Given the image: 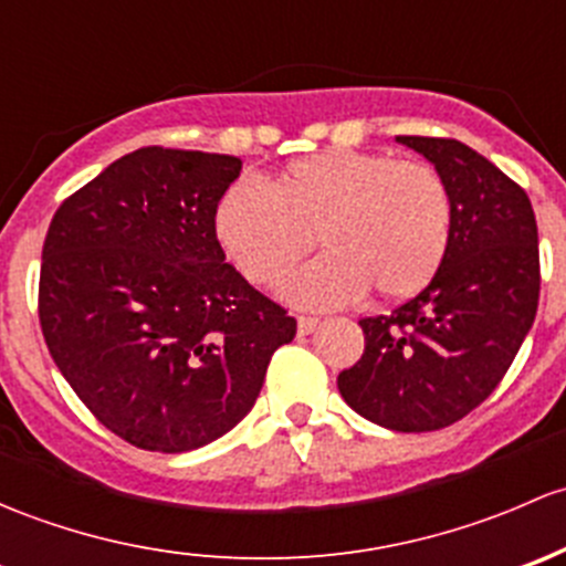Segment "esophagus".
<instances>
[{
	"label": "esophagus",
	"instance_id": "34e87169",
	"mask_svg": "<svg viewBox=\"0 0 566 566\" xmlns=\"http://www.w3.org/2000/svg\"><path fill=\"white\" fill-rule=\"evenodd\" d=\"M318 324H322V318H316V316L296 318V329H300V335H311V332L318 329Z\"/></svg>",
	"mask_w": 566,
	"mask_h": 566
}]
</instances>
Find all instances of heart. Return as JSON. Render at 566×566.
<instances>
[{"instance_id": "obj_1", "label": "heart", "mask_w": 566, "mask_h": 566, "mask_svg": "<svg viewBox=\"0 0 566 566\" xmlns=\"http://www.w3.org/2000/svg\"><path fill=\"white\" fill-rule=\"evenodd\" d=\"M318 242L326 253L283 283L300 307H340L373 289L384 300L417 294L450 248L452 201L428 163L326 149L289 163L272 188L237 182L220 198L214 234L261 285L281 283Z\"/></svg>"}]
</instances>
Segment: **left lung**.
I'll use <instances>...</instances> for the list:
<instances>
[{"label":"left lung","mask_w":566,"mask_h":566,"mask_svg":"<svg viewBox=\"0 0 566 566\" xmlns=\"http://www.w3.org/2000/svg\"><path fill=\"white\" fill-rule=\"evenodd\" d=\"M444 179L452 234L433 281L389 316L363 318L365 354L337 376L359 417L422 433L482 403L526 340L539 302L537 220L528 196L455 138L398 136Z\"/></svg>","instance_id":"1"}]
</instances>
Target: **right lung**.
Listing matches in <instances>:
<instances>
[{"mask_svg": "<svg viewBox=\"0 0 566 566\" xmlns=\"http://www.w3.org/2000/svg\"><path fill=\"white\" fill-rule=\"evenodd\" d=\"M234 155L144 147L56 209L40 326L73 392L119 439L190 452L253 409L296 322L226 264L214 212Z\"/></svg>", "mask_w": 566, "mask_h": 566, "instance_id": "1", "label": "right lung"}]
</instances>
